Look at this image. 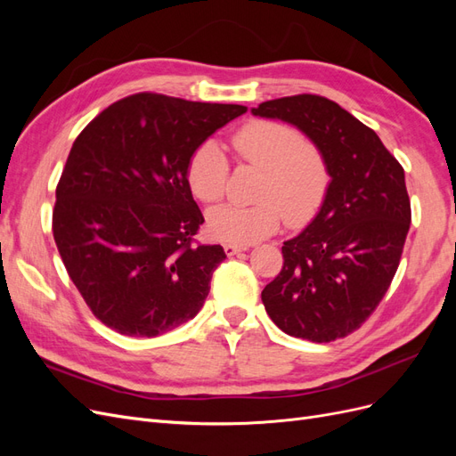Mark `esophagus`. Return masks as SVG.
Returning <instances> with one entry per match:
<instances>
[{
  "instance_id": "34e87169",
  "label": "esophagus",
  "mask_w": 456,
  "mask_h": 456,
  "mask_svg": "<svg viewBox=\"0 0 456 456\" xmlns=\"http://www.w3.org/2000/svg\"><path fill=\"white\" fill-rule=\"evenodd\" d=\"M223 247H224V253H226L228 256H232V255H238V253H241V251H245V249H247L245 245H236V243H224Z\"/></svg>"
}]
</instances>
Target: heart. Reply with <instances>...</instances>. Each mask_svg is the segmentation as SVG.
Segmentation results:
<instances>
[{
    "label": "heart",
    "instance_id": "heart-1",
    "mask_svg": "<svg viewBox=\"0 0 456 456\" xmlns=\"http://www.w3.org/2000/svg\"><path fill=\"white\" fill-rule=\"evenodd\" d=\"M236 156L262 169L255 205H220L207 215L213 238L245 245L270 236L285 216L300 226L320 211L330 184L323 151L305 141L298 129L273 119H251L232 134ZM230 165L215 141H203L186 163V181L200 201L224 196Z\"/></svg>",
    "mask_w": 456,
    "mask_h": 456
}]
</instances>
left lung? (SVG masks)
Segmentation results:
<instances>
[{"label": "left lung", "mask_w": 456, "mask_h": 456, "mask_svg": "<svg viewBox=\"0 0 456 456\" xmlns=\"http://www.w3.org/2000/svg\"><path fill=\"white\" fill-rule=\"evenodd\" d=\"M251 112L306 133L330 173L320 213L283 243V268L262 305L291 337H348L377 310L402 260L411 224L403 167L375 131L325 96H283Z\"/></svg>", "instance_id": "obj_1"}]
</instances>
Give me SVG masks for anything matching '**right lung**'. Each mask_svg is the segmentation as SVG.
<instances>
[{
  "mask_svg": "<svg viewBox=\"0 0 456 456\" xmlns=\"http://www.w3.org/2000/svg\"><path fill=\"white\" fill-rule=\"evenodd\" d=\"M247 112L158 93L126 96L77 134L57 184L53 238L96 320L127 337H158L191 320L209 295L220 245L186 163L207 136Z\"/></svg>",
  "mask_w": 456,
  "mask_h": 456,
  "instance_id": "right-lung-1",
  "label": "right lung"
}]
</instances>
